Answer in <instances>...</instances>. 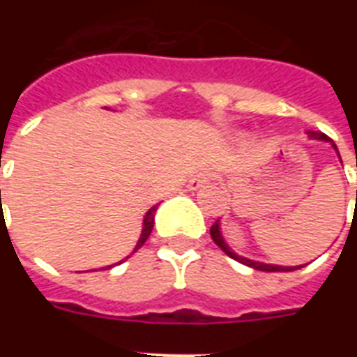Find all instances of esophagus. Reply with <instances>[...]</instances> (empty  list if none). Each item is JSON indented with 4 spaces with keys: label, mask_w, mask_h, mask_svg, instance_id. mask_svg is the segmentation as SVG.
Here are the masks:
<instances>
[{
    "label": "esophagus",
    "mask_w": 357,
    "mask_h": 357,
    "mask_svg": "<svg viewBox=\"0 0 357 357\" xmlns=\"http://www.w3.org/2000/svg\"><path fill=\"white\" fill-rule=\"evenodd\" d=\"M213 179L211 174H207V172H200V174H196L195 178H190L189 181V190H198L202 189V187H206V185H209V181Z\"/></svg>",
    "instance_id": "34e87169"
}]
</instances>
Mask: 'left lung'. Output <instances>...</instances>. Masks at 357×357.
Segmentation results:
<instances>
[{"mask_svg": "<svg viewBox=\"0 0 357 357\" xmlns=\"http://www.w3.org/2000/svg\"><path fill=\"white\" fill-rule=\"evenodd\" d=\"M307 137L313 140H324V142H330V144L333 146V150L337 151V146L333 144L332 139L330 137H326L324 133H321V131H307ZM339 155V151H337ZM341 159V157H339ZM211 237L213 241H215V244H217L218 248L222 250L224 254L229 255L231 259L238 261V263H243V265L246 266H252V268H255V271H263V272H291V271H296V268H302L304 265L300 266H282V265H272V263H261V261H254V259H248V257H243V255L235 254L234 250L229 248L228 243L224 241L222 237V231H220V220H217V222L213 224L211 226Z\"/></svg>", "mask_w": 357, "mask_h": 357, "instance_id": "8db88e82", "label": "left lung"}]
</instances>
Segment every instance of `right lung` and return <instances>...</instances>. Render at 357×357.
<instances>
[{
  "label": "right lung",
  "instance_id": "obj_1",
  "mask_svg": "<svg viewBox=\"0 0 357 357\" xmlns=\"http://www.w3.org/2000/svg\"><path fill=\"white\" fill-rule=\"evenodd\" d=\"M155 211H157V206L150 207V209L146 211L144 220H142V231H140V237H139V241H137V246H135L131 254H135V252H137V250H139L140 246L146 243V238L150 237L151 229H153V222H155ZM128 257H129V255H128ZM128 257H126V259H128ZM126 259H122V261H126ZM122 261H119L116 265H120ZM111 266H114V265H109V266H105V268H111Z\"/></svg>",
  "mask_w": 357,
  "mask_h": 357
}]
</instances>
